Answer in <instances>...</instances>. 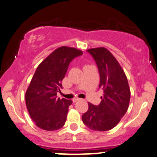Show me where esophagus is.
Returning a JSON list of instances; mask_svg holds the SVG:
<instances>
[{
	"mask_svg": "<svg viewBox=\"0 0 157 157\" xmlns=\"http://www.w3.org/2000/svg\"><path fill=\"white\" fill-rule=\"evenodd\" d=\"M80 100H81L80 98H75L73 99V100H72V101H73V103H75V102L78 101H80Z\"/></svg>",
	"mask_w": 157,
	"mask_h": 157,
	"instance_id": "obj_1",
	"label": "esophagus"
}]
</instances>
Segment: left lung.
Listing matches in <instances>:
<instances>
[{
	"label": "left lung",
	"mask_w": 157,
	"mask_h": 157,
	"mask_svg": "<svg viewBox=\"0 0 157 157\" xmlns=\"http://www.w3.org/2000/svg\"><path fill=\"white\" fill-rule=\"evenodd\" d=\"M98 67L99 88L104 96L98 106L88 103V110L82 116L84 124L90 130L107 131L114 128L128 111L130 90L122 67L109 51L104 47L88 49Z\"/></svg>",
	"instance_id": "8db88e82"
}]
</instances>
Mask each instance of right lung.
Listing matches in <instances>:
<instances>
[{
    "instance_id": "1",
    "label": "right lung",
    "mask_w": 157,
    "mask_h": 157,
    "mask_svg": "<svg viewBox=\"0 0 157 157\" xmlns=\"http://www.w3.org/2000/svg\"><path fill=\"white\" fill-rule=\"evenodd\" d=\"M82 54L75 48L62 46L37 67L25 94L27 108L37 127L53 131L64 125L72 101L57 98V93L62 88L61 82L70 62Z\"/></svg>"
}]
</instances>
